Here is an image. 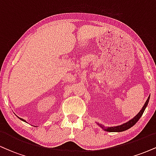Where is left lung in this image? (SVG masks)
<instances>
[{"mask_svg":"<svg viewBox=\"0 0 156 156\" xmlns=\"http://www.w3.org/2000/svg\"><path fill=\"white\" fill-rule=\"evenodd\" d=\"M149 100H150V96L148 97L147 100L145 103H144V105L142 107V108H141V110L140 111V112L138 113L137 115H136L135 117H134L133 119H131V120L128 121V122L125 123V124H123V125H119V126L108 127V128H105L104 126H103L102 125H101V127L103 128V129H104L105 130H106V131H108V132H122V131H124V130L129 129V128H131L132 126H133V125L137 122L138 120H139V119H140V117L142 116L143 113H144V110H145V108L147 107V104H148Z\"/></svg>","mask_w":156,"mask_h":156,"instance_id":"left-lung-1","label":"left lung"}]
</instances>
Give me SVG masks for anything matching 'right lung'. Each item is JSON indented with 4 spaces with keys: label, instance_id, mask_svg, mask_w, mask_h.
<instances>
[{
    "label": "right lung",
    "instance_id": "1",
    "mask_svg": "<svg viewBox=\"0 0 156 156\" xmlns=\"http://www.w3.org/2000/svg\"><path fill=\"white\" fill-rule=\"evenodd\" d=\"M19 118H20V117H19ZM20 119H21V120H23V121L26 122V120H24V119H22V118H20Z\"/></svg>",
    "mask_w": 156,
    "mask_h": 156
}]
</instances>
